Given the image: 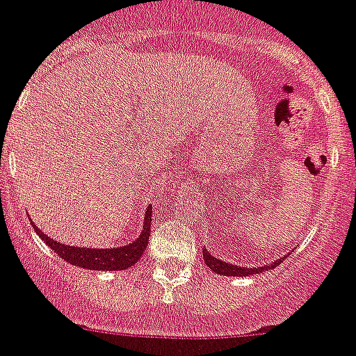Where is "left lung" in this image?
<instances>
[{"instance_id": "1", "label": "left lung", "mask_w": 356, "mask_h": 356, "mask_svg": "<svg viewBox=\"0 0 356 356\" xmlns=\"http://www.w3.org/2000/svg\"><path fill=\"white\" fill-rule=\"evenodd\" d=\"M202 256H204V261H206V265H208L209 268H211L213 272H216V274H220V276H251V274H258V272H265V270H270V268L277 267V265L283 261V258L277 259V261H274V264L270 265H261V267L258 268H247V267H238V265H231V264H225V261H222V259H216L215 256L209 254L206 249L202 251Z\"/></svg>"}]
</instances>
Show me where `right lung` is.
<instances>
[{"mask_svg": "<svg viewBox=\"0 0 356 356\" xmlns=\"http://www.w3.org/2000/svg\"><path fill=\"white\" fill-rule=\"evenodd\" d=\"M150 224H152V208L148 206L140 238L129 245L113 247V249H86V247L64 245V243L55 242L54 238L46 236L35 225L33 229L48 243V247H51L60 258L75 267L89 268V270H125L138 264V259L143 256L148 245V238H150Z\"/></svg>", "mask_w": 356, "mask_h": 356, "instance_id": "1", "label": "right lung"}]
</instances>
